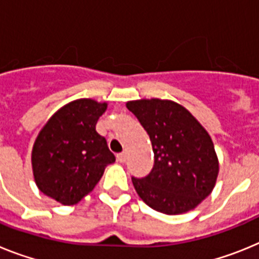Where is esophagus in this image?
Wrapping results in <instances>:
<instances>
[{
  "label": "esophagus",
  "instance_id": "1",
  "mask_svg": "<svg viewBox=\"0 0 259 259\" xmlns=\"http://www.w3.org/2000/svg\"><path fill=\"white\" fill-rule=\"evenodd\" d=\"M116 158H118V162H120V163H124V162L127 161V153L125 152L119 153V154L116 155Z\"/></svg>",
  "mask_w": 259,
  "mask_h": 259
}]
</instances>
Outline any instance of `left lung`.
Returning a JSON list of instances; mask_svg holds the SVG:
<instances>
[{
	"instance_id": "8db88e82",
	"label": "left lung",
	"mask_w": 259,
	"mask_h": 259,
	"mask_svg": "<svg viewBox=\"0 0 259 259\" xmlns=\"http://www.w3.org/2000/svg\"><path fill=\"white\" fill-rule=\"evenodd\" d=\"M150 137L154 166L132 183L141 200L167 215L183 214L211 193L219 162L211 137L188 110L170 100L125 104Z\"/></svg>"
}]
</instances>
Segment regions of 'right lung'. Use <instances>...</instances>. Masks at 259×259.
<instances>
[{
	"mask_svg": "<svg viewBox=\"0 0 259 259\" xmlns=\"http://www.w3.org/2000/svg\"><path fill=\"white\" fill-rule=\"evenodd\" d=\"M106 102L80 98L54 113L36 137L32 170L36 185L62 205H75L91 193L115 157L96 131Z\"/></svg>",
	"mask_w": 259,
	"mask_h": 259,
	"instance_id": "1",
	"label": "right lung"
}]
</instances>
